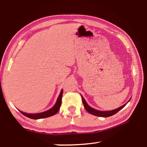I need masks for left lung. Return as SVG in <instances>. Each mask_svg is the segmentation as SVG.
Here are the masks:
<instances>
[{
    "label": "left lung",
    "mask_w": 147,
    "mask_h": 147,
    "mask_svg": "<svg viewBox=\"0 0 147 147\" xmlns=\"http://www.w3.org/2000/svg\"><path fill=\"white\" fill-rule=\"evenodd\" d=\"M82 96V95H81ZM82 102L84 104V106L85 109H86L87 111H88L89 113L92 114V115H96V116H98V117H110L111 115H115V113H117V112H119V111L121 110V109H123L124 106H126V104H124L123 106H122L121 107H119V108H117L115 109H113V110H111V111H99L97 110V109H95L93 108H91V107L89 106L87 102L85 100V99L84 98V97L82 96ZM130 101V100H129Z\"/></svg>",
    "instance_id": "1"
}]
</instances>
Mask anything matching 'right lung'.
I'll return each instance as SVG.
<instances>
[{"mask_svg":"<svg viewBox=\"0 0 147 147\" xmlns=\"http://www.w3.org/2000/svg\"><path fill=\"white\" fill-rule=\"evenodd\" d=\"M62 94H63V89H61L60 92V94L58 96V99H57V101L53 108L51 109H49L46 111H44V112L41 113H34V114H30V113H26L23 112V111H20L23 115L24 116L30 118L32 119H43V118H47L49 117H51L54 115H55L58 111H59V108H60L61 104V98H62Z\"/></svg>","mask_w":147,"mask_h":147,"instance_id":"1","label":"right lung"}]
</instances>
